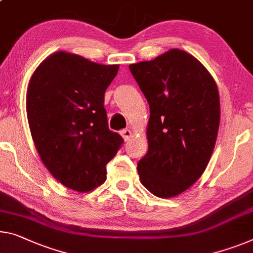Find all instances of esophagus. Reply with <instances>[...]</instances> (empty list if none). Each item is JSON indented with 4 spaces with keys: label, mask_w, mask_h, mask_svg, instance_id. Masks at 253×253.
Segmentation results:
<instances>
[{
    "label": "esophagus",
    "mask_w": 253,
    "mask_h": 253,
    "mask_svg": "<svg viewBox=\"0 0 253 253\" xmlns=\"http://www.w3.org/2000/svg\"><path fill=\"white\" fill-rule=\"evenodd\" d=\"M121 135L124 139V141H129L130 138L132 137V133L129 129H124L121 131Z\"/></svg>",
    "instance_id": "obj_1"
}]
</instances>
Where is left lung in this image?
<instances>
[{
    "instance_id": "1",
    "label": "left lung",
    "mask_w": 253,
    "mask_h": 253,
    "mask_svg": "<svg viewBox=\"0 0 253 253\" xmlns=\"http://www.w3.org/2000/svg\"><path fill=\"white\" fill-rule=\"evenodd\" d=\"M129 69L150 108L140 181L155 196L175 197L203 175L211 157L220 119L218 89L196 57L177 48Z\"/></svg>"
}]
</instances>
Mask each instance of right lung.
<instances>
[{"mask_svg":"<svg viewBox=\"0 0 253 253\" xmlns=\"http://www.w3.org/2000/svg\"><path fill=\"white\" fill-rule=\"evenodd\" d=\"M119 65L67 52L40 64L27 90V116L35 147L49 173L78 192L106 180V165L123 138L108 129L105 90Z\"/></svg>","mask_w":253,"mask_h":253,"instance_id":"add662e5","label":"right lung"}]
</instances>
